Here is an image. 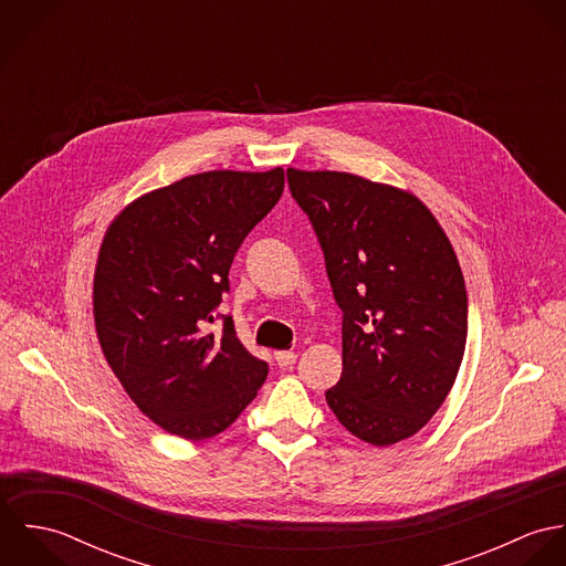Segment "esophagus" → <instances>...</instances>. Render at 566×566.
I'll return each mask as SVG.
<instances>
[{
    "label": "esophagus",
    "instance_id": "34e87169",
    "mask_svg": "<svg viewBox=\"0 0 566 566\" xmlns=\"http://www.w3.org/2000/svg\"><path fill=\"white\" fill-rule=\"evenodd\" d=\"M274 359L281 368H290L294 361H296V353L294 350H276L274 353Z\"/></svg>",
    "mask_w": 566,
    "mask_h": 566
}]
</instances>
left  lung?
Here are the masks:
<instances>
[{"mask_svg":"<svg viewBox=\"0 0 566 566\" xmlns=\"http://www.w3.org/2000/svg\"><path fill=\"white\" fill-rule=\"evenodd\" d=\"M287 182L344 314L342 377L326 403L359 440L397 444L444 403L464 357L469 310L455 250L405 189L294 167Z\"/></svg>","mask_w":566,"mask_h":566,"instance_id":"1","label":"left lung"}]
</instances>
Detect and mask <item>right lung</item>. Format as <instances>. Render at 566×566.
<instances>
[{
    "label": "right lung",
    "instance_id": "1",
    "mask_svg": "<svg viewBox=\"0 0 566 566\" xmlns=\"http://www.w3.org/2000/svg\"><path fill=\"white\" fill-rule=\"evenodd\" d=\"M283 187V167L193 174L139 196L104 233L95 333L126 395L167 433L193 442L218 436L268 377L231 318L222 333L209 324L238 248Z\"/></svg>",
    "mask_w": 566,
    "mask_h": 566
}]
</instances>
